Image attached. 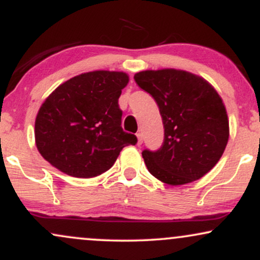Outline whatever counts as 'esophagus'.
I'll return each mask as SVG.
<instances>
[{
	"instance_id": "1",
	"label": "esophagus",
	"mask_w": 260,
	"mask_h": 260,
	"mask_svg": "<svg viewBox=\"0 0 260 260\" xmlns=\"http://www.w3.org/2000/svg\"><path fill=\"white\" fill-rule=\"evenodd\" d=\"M137 138H138V145H142L143 144V134L137 133Z\"/></svg>"
}]
</instances>
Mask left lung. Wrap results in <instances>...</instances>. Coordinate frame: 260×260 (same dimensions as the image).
<instances>
[{
  "instance_id": "8db88e82",
  "label": "left lung",
  "mask_w": 260,
  "mask_h": 260,
  "mask_svg": "<svg viewBox=\"0 0 260 260\" xmlns=\"http://www.w3.org/2000/svg\"><path fill=\"white\" fill-rule=\"evenodd\" d=\"M134 80L156 101L165 128L159 150L142 153L149 172L170 186L202 178L216 165L229 140L220 95L202 77L174 68L142 71Z\"/></svg>"
}]
</instances>
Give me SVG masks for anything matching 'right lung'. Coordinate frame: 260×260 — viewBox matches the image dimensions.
I'll use <instances>...</instances> for the list:
<instances>
[{
	"mask_svg": "<svg viewBox=\"0 0 260 260\" xmlns=\"http://www.w3.org/2000/svg\"><path fill=\"white\" fill-rule=\"evenodd\" d=\"M128 82L124 72L92 71L57 86L35 120L41 156L73 177H95L111 169L122 149L137 144V137L121 127L118 98Z\"/></svg>",
	"mask_w": 260,
	"mask_h": 260,
	"instance_id": "right-lung-1",
	"label": "right lung"
}]
</instances>
